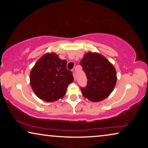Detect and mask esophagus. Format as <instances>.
Segmentation results:
<instances>
[{
  "instance_id": "esophagus-1",
  "label": "esophagus",
  "mask_w": 148,
  "mask_h": 148,
  "mask_svg": "<svg viewBox=\"0 0 148 148\" xmlns=\"http://www.w3.org/2000/svg\"><path fill=\"white\" fill-rule=\"evenodd\" d=\"M73 77H74V79L76 80V75H75V73L74 69H73Z\"/></svg>"
}]
</instances>
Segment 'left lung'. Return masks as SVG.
<instances>
[{"instance_id":"1","label":"left lung","mask_w":148,"mask_h":148,"mask_svg":"<svg viewBox=\"0 0 148 148\" xmlns=\"http://www.w3.org/2000/svg\"><path fill=\"white\" fill-rule=\"evenodd\" d=\"M87 77V86L80 87L85 98L99 102L112 92L116 82V73L112 64L104 56L88 52L80 62Z\"/></svg>"}]
</instances>
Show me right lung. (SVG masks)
Instances as JSON below:
<instances>
[{
    "label": "right lung",
    "mask_w": 148,
    "mask_h": 148,
    "mask_svg": "<svg viewBox=\"0 0 148 148\" xmlns=\"http://www.w3.org/2000/svg\"><path fill=\"white\" fill-rule=\"evenodd\" d=\"M66 63L54 53L46 54L38 60L30 73V84L38 98L54 102L65 95L69 84L74 79Z\"/></svg>",
    "instance_id": "right-lung-1"
}]
</instances>
